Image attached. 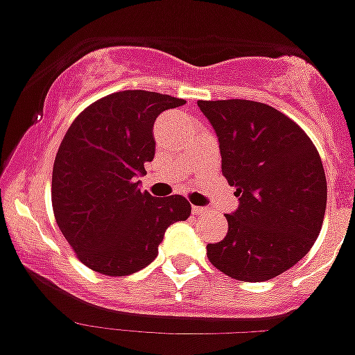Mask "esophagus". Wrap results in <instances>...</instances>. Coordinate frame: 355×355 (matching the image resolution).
<instances>
[{
  "instance_id": "34e87169",
  "label": "esophagus",
  "mask_w": 355,
  "mask_h": 355,
  "mask_svg": "<svg viewBox=\"0 0 355 355\" xmlns=\"http://www.w3.org/2000/svg\"><path fill=\"white\" fill-rule=\"evenodd\" d=\"M192 213H193V215H197V216H199V215H205L206 208H202V206H193Z\"/></svg>"
}]
</instances>
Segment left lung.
Masks as SVG:
<instances>
[{"instance_id":"1","label":"left lung","mask_w":355,"mask_h":355,"mask_svg":"<svg viewBox=\"0 0 355 355\" xmlns=\"http://www.w3.org/2000/svg\"><path fill=\"white\" fill-rule=\"evenodd\" d=\"M218 137L222 174L240 206L208 259L229 277L261 283L309 252L324 224L327 181L315 144L279 110L247 99L197 101Z\"/></svg>"}]
</instances>
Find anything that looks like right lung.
<instances>
[{"label":"right lung","mask_w":355,"mask_h":355,"mask_svg":"<svg viewBox=\"0 0 355 355\" xmlns=\"http://www.w3.org/2000/svg\"><path fill=\"white\" fill-rule=\"evenodd\" d=\"M184 99L147 90H122L81 112L62 140L53 165L56 224L85 266L122 277L158 256L165 231L187 220L183 196L140 192L137 175L155 158L153 126Z\"/></svg>","instance_id":"right-lung-1"}]
</instances>
